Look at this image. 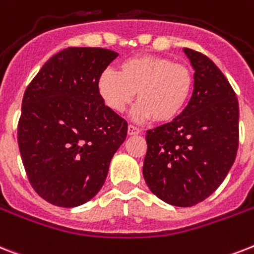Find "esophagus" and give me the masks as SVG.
<instances>
[{
    "label": "esophagus",
    "mask_w": 254,
    "mask_h": 254,
    "mask_svg": "<svg viewBox=\"0 0 254 254\" xmlns=\"http://www.w3.org/2000/svg\"><path fill=\"white\" fill-rule=\"evenodd\" d=\"M139 133H141V129H138L137 127H134V125H129L127 127V134L129 135H137Z\"/></svg>",
    "instance_id": "obj_1"
}]
</instances>
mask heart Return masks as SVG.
<instances>
[{"label": "heart", "mask_w": 254, "mask_h": 254, "mask_svg": "<svg viewBox=\"0 0 254 254\" xmlns=\"http://www.w3.org/2000/svg\"><path fill=\"white\" fill-rule=\"evenodd\" d=\"M193 88V73L183 64L160 56L142 55L125 60L119 71L104 70L98 79V91L111 111L121 113L133 100L135 120L167 124L187 106Z\"/></svg>", "instance_id": "1"}]
</instances>
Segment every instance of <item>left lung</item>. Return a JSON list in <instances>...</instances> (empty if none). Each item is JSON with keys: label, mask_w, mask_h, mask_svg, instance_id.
<instances>
[{"label": "left lung", "mask_w": 254, "mask_h": 254, "mask_svg": "<svg viewBox=\"0 0 254 254\" xmlns=\"http://www.w3.org/2000/svg\"><path fill=\"white\" fill-rule=\"evenodd\" d=\"M184 52L194 70L193 94L171 123L147 130L143 177L162 201L189 207L218 189L239 146V103L219 67L193 49Z\"/></svg>", "instance_id": "8db88e82"}]
</instances>
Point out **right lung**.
Listing matches in <instances>:
<instances>
[{
	"label": "right lung",
	"mask_w": 254,
	"mask_h": 254,
	"mask_svg": "<svg viewBox=\"0 0 254 254\" xmlns=\"http://www.w3.org/2000/svg\"><path fill=\"white\" fill-rule=\"evenodd\" d=\"M119 53L66 48L31 80L22 100L18 145L27 177L41 198L83 205L102 189L127 123L104 104L99 75Z\"/></svg>",
	"instance_id": "right-lung-1"
}]
</instances>
